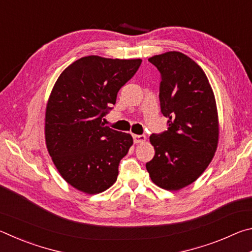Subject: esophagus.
Wrapping results in <instances>:
<instances>
[{
    "instance_id": "1",
    "label": "esophagus",
    "mask_w": 252,
    "mask_h": 252,
    "mask_svg": "<svg viewBox=\"0 0 252 252\" xmlns=\"http://www.w3.org/2000/svg\"><path fill=\"white\" fill-rule=\"evenodd\" d=\"M146 135H140V134H133V141L134 143H141L146 142Z\"/></svg>"
}]
</instances>
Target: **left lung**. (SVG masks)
Listing matches in <instances>:
<instances>
[{"instance_id": "obj_1", "label": "left lung", "mask_w": 252, "mask_h": 252, "mask_svg": "<svg viewBox=\"0 0 252 252\" xmlns=\"http://www.w3.org/2000/svg\"><path fill=\"white\" fill-rule=\"evenodd\" d=\"M161 74L160 106L168 130L152 133L155 157L146 167L165 190H180L201 176L218 146V112L203 70L192 59L171 51L149 59Z\"/></svg>"}]
</instances>
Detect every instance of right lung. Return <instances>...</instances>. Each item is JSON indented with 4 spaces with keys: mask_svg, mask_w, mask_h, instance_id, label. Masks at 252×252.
<instances>
[{
    "mask_svg": "<svg viewBox=\"0 0 252 252\" xmlns=\"http://www.w3.org/2000/svg\"><path fill=\"white\" fill-rule=\"evenodd\" d=\"M141 62L89 55L67 66L54 84L45 112L46 148L62 178L82 192H103L117 181L133 139L102 120Z\"/></svg>",
    "mask_w": 252,
    "mask_h": 252,
    "instance_id": "1",
    "label": "right lung"
}]
</instances>
